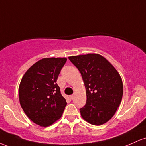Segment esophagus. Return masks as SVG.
<instances>
[{
  "label": "esophagus",
  "mask_w": 146,
  "mask_h": 146,
  "mask_svg": "<svg viewBox=\"0 0 146 146\" xmlns=\"http://www.w3.org/2000/svg\"><path fill=\"white\" fill-rule=\"evenodd\" d=\"M70 98H71V100H73V99L74 98V95H70Z\"/></svg>",
  "instance_id": "obj_1"
}]
</instances>
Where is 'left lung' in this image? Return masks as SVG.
<instances>
[{
    "label": "left lung",
    "instance_id": "1",
    "mask_svg": "<svg viewBox=\"0 0 146 146\" xmlns=\"http://www.w3.org/2000/svg\"><path fill=\"white\" fill-rule=\"evenodd\" d=\"M68 59L82 75L86 93L81 116L92 125L108 121L119 106L123 82L119 73L104 57L97 53L70 56Z\"/></svg>",
    "mask_w": 146,
    "mask_h": 146
}]
</instances>
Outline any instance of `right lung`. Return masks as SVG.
Masks as SVG:
<instances>
[{
  "label": "right lung",
  "mask_w": 146,
  "mask_h": 146,
  "mask_svg": "<svg viewBox=\"0 0 146 146\" xmlns=\"http://www.w3.org/2000/svg\"><path fill=\"white\" fill-rule=\"evenodd\" d=\"M66 58H43L33 64L22 78L18 88L21 106L33 123L47 127L59 119L66 100L56 81Z\"/></svg>",
  "instance_id": "obj_1"
}]
</instances>
